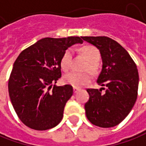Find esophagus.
I'll use <instances>...</instances> for the list:
<instances>
[{
    "instance_id": "esophagus-1",
    "label": "esophagus",
    "mask_w": 146,
    "mask_h": 146,
    "mask_svg": "<svg viewBox=\"0 0 146 146\" xmlns=\"http://www.w3.org/2000/svg\"><path fill=\"white\" fill-rule=\"evenodd\" d=\"M78 91H80V89H79V88H77V87H73V93H74V94H77Z\"/></svg>"
}]
</instances>
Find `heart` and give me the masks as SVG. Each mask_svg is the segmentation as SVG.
Masks as SVG:
<instances>
[{
	"instance_id": "obj_1",
	"label": "heart",
	"mask_w": 146,
	"mask_h": 146,
	"mask_svg": "<svg viewBox=\"0 0 146 146\" xmlns=\"http://www.w3.org/2000/svg\"><path fill=\"white\" fill-rule=\"evenodd\" d=\"M81 52L85 56L86 60H88L86 69H89L91 72H94L97 68L98 60H100V52L96 47L93 45H86L81 48ZM72 57H73V52L69 48L67 49L60 60V66L62 69L68 70L72 64ZM91 79L90 74L87 72L85 73H79L77 71H71L66 73L63 80L65 83L69 84L74 87H80L89 83Z\"/></svg>"
}]
</instances>
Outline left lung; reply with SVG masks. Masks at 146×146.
<instances>
[{"label": "left lung", "mask_w": 146, "mask_h": 146, "mask_svg": "<svg viewBox=\"0 0 146 146\" xmlns=\"http://www.w3.org/2000/svg\"><path fill=\"white\" fill-rule=\"evenodd\" d=\"M100 51L102 69L97 83L100 90L88 89L90 99L85 105L88 120L94 125H117L131 111L137 98L139 76L129 52L107 36H81ZM102 89L106 90L105 93Z\"/></svg>", "instance_id": "8db88e82"}]
</instances>
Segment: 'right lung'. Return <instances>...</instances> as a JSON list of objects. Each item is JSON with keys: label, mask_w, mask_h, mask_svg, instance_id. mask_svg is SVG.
<instances>
[{"label": "right lung", "mask_w": 146, "mask_h": 146, "mask_svg": "<svg viewBox=\"0 0 146 146\" xmlns=\"http://www.w3.org/2000/svg\"><path fill=\"white\" fill-rule=\"evenodd\" d=\"M77 43H83L81 37H45L23 50L15 60L9 80V94L16 113L26 126L46 130L62 120L73 87L54 84L61 77L60 60L64 52Z\"/></svg>", "instance_id": "obj_1"}]
</instances>
